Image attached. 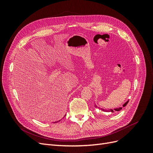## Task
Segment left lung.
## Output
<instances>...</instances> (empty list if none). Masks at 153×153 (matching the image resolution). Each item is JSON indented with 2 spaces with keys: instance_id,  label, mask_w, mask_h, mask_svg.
Returning <instances> with one entry per match:
<instances>
[{
  "instance_id": "8db88e82",
  "label": "left lung",
  "mask_w": 153,
  "mask_h": 153,
  "mask_svg": "<svg viewBox=\"0 0 153 153\" xmlns=\"http://www.w3.org/2000/svg\"><path fill=\"white\" fill-rule=\"evenodd\" d=\"M128 101H126V102L125 103H124V104L123 105V107H124V106H126V105L128 104ZM94 106H95V107H96V108H98V106H97L96 105H94ZM121 108H119L115 109V110H116V111H119V110H121ZM100 110H102V111H104V112H114V110H112V109H110V110H105V109H103V108H100Z\"/></svg>"
}]
</instances>
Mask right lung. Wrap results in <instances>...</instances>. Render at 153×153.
Instances as JSON below:
<instances>
[{
  "label": "right lung",
  "mask_w": 153,
  "mask_h": 153,
  "mask_svg": "<svg viewBox=\"0 0 153 153\" xmlns=\"http://www.w3.org/2000/svg\"><path fill=\"white\" fill-rule=\"evenodd\" d=\"M57 122H58V121H57V122H55V123H57Z\"/></svg>",
  "instance_id": "obj_1"
}]
</instances>
